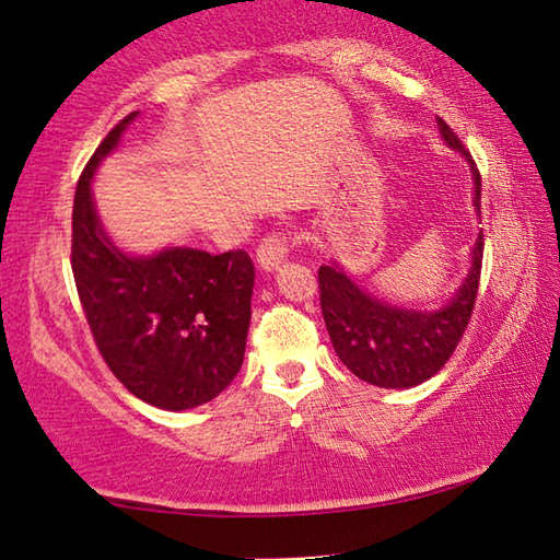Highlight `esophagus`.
Returning <instances> with one entry per match:
<instances>
[{
    "mask_svg": "<svg viewBox=\"0 0 560 560\" xmlns=\"http://www.w3.org/2000/svg\"><path fill=\"white\" fill-rule=\"evenodd\" d=\"M291 236L283 234V232H273L269 236H264L259 242V249H257V259L264 269H277L279 264L289 257L291 254Z\"/></svg>",
    "mask_w": 560,
    "mask_h": 560,
    "instance_id": "esophagus-1",
    "label": "esophagus"
}]
</instances>
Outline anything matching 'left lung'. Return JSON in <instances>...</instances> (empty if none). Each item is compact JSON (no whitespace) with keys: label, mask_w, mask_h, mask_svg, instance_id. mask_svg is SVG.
I'll use <instances>...</instances> for the list:
<instances>
[{"label":"left lung","mask_w":560,"mask_h":560,"mask_svg":"<svg viewBox=\"0 0 560 560\" xmlns=\"http://www.w3.org/2000/svg\"><path fill=\"white\" fill-rule=\"evenodd\" d=\"M442 138L469 160L474 177V207L481 202V175L471 163L469 150L454 136V130L438 118ZM485 234H479L471 252V269L459 293L442 311H407L387 306L360 291L343 271L336 267L318 269L320 311L334 340L338 358L360 381L377 387H412L430 381L452 358L454 348L471 320L477 303Z\"/></svg>","instance_id":"obj_1"}]
</instances>
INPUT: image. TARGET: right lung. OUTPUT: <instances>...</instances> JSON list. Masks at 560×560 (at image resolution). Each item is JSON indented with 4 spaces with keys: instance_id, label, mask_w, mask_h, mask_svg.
<instances>
[{
    "instance_id": "obj_1",
    "label": "right lung",
    "mask_w": 560,
    "mask_h": 560,
    "mask_svg": "<svg viewBox=\"0 0 560 560\" xmlns=\"http://www.w3.org/2000/svg\"><path fill=\"white\" fill-rule=\"evenodd\" d=\"M132 118L110 128L75 185L71 269L110 373L143 402L177 412L210 402L240 373L254 264L242 249H167L136 259L108 242L93 210L91 177Z\"/></svg>"
}]
</instances>
